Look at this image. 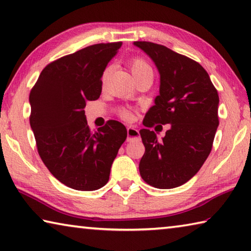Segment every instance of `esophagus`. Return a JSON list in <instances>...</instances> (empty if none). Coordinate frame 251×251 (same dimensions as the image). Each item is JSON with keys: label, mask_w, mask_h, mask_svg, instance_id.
Returning a JSON list of instances; mask_svg holds the SVG:
<instances>
[{"label": "esophagus", "mask_w": 251, "mask_h": 251, "mask_svg": "<svg viewBox=\"0 0 251 251\" xmlns=\"http://www.w3.org/2000/svg\"><path fill=\"white\" fill-rule=\"evenodd\" d=\"M139 136V130L133 126L127 127V141H130L131 138H136Z\"/></svg>", "instance_id": "34e87169"}]
</instances>
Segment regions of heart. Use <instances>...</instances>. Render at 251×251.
Listing matches in <instances>:
<instances>
[{
    "instance_id": "1",
    "label": "heart",
    "mask_w": 251,
    "mask_h": 251,
    "mask_svg": "<svg viewBox=\"0 0 251 251\" xmlns=\"http://www.w3.org/2000/svg\"><path fill=\"white\" fill-rule=\"evenodd\" d=\"M130 69H131V72H133V74L135 75V74L141 73V72H143V71L151 70V67L147 64L145 59H143L141 57H135L131 59V62H130ZM108 74H109V67H107V69L103 72V75H101V83L103 84H105L106 80H107ZM120 115L123 120H125V121L133 120V113H131L130 110L127 108H122L120 110Z\"/></svg>"
}]
</instances>
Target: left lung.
Here are the masks:
<instances>
[{
	"label": "left lung",
	"instance_id": "8db88e82",
	"mask_svg": "<svg viewBox=\"0 0 251 251\" xmlns=\"http://www.w3.org/2000/svg\"><path fill=\"white\" fill-rule=\"evenodd\" d=\"M160 74L159 95L143 124H171L158 141L152 130H139L145 152L139 173L159 189L181 186L198 173L209 156L219 125V96L205 69L194 59L151 42H134Z\"/></svg>",
	"mask_w": 251,
	"mask_h": 251
}]
</instances>
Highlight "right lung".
Returning a JSON list of instances; mask_svg holds the SVG:
<instances>
[{"instance_id":"1","label":"right lung","mask_w":251,"mask_h":251,"mask_svg":"<svg viewBox=\"0 0 251 251\" xmlns=\"http://www.w3.org/2000/svg\"><path fill=\"white\" fill-rule=\"evenodd\" d=\"M122 42L87 46L44 67L31 93L29 124L37 151L62 184L91 192L107 184L110 167L127 137L126 127L108 121L91 131L88 100L101 93V75Z\"/></svg>"}]
</instances>
